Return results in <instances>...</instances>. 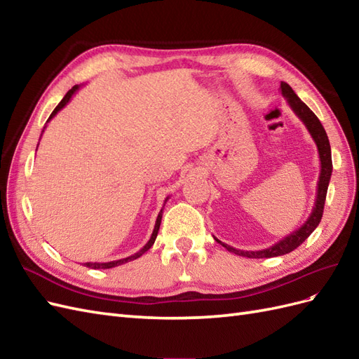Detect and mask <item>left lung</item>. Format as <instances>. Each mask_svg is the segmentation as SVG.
I'll list each match as a JSON object with an SVG mask.
<instances>
[{
  "label": "left lung",
  "mask_w": 359,
  "mask_h": 359,
  "mask_svg": "<svg viewBox=\"0 0 359 359\" xmlns=\"http://www.w3.org/2000/svg\"><path fill=\"white\" fill-rule=\"evenodd\" d=\"M280 90H281V95H283L287 100V104L290 106V109L301 119L304 126L307 127L310 136L313 137L314 144H316V147H318L319 160H320V173H319V181H318L316 199H314V206L311 210V214L309 215V219L304 222V224L301 227H298V229L290 232L287 236L281 238L278 243H276L274 245H271L268 248L257 250V252H245V250H238V248L227 245L215 238L217 243H220L226 250H229L231 253H235L238 256L262 259V257H276V256L290 253L298 245H301L304 241L307 240V238L313 233V231L316 229L322 220L325 199H327V191H328L331 173H332V158H331L330 140H328L327 132H325L323 126L319 121V118L310 111V107L306 103L301 102V99L295 94V91H293L286 82L280 83Z\"/></svg>",
  "instance_id": "left-lung-1"
}]
</instances>
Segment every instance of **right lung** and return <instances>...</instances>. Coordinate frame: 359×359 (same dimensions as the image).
Returning a JSON list of instances; mask_svg holds the SVG:
<instances>
[{
	"label": "right lung",
	"instance_id": "right-lung-1",
	"mask_svg": "<svg viewBox=\"0 0 359 359\" xmlns=\"http://www.w3.org/2000/svg\"><path fill=\"white\" fill-rule=\"evenodd\" d=\"M82 85H74L72 90H69V93L64 95V99L58 103V106L55 107V109H53V112L50 114V116H49V119L46 123H49L50 119L55 116L64 106H66L70 100H72V97L76 94V91H78L79 88H81ZM43 133V132H41ZM168 199H169V196L165 199V203L168 202ZM165 203H163V206H165ZM161 215H163V208L160 210V212H158V215H157V220H156V226H154V231H153V233H151V238L148 240V243L139 250L137 253H135V255H132V256H128V257H124V259H118V260H111V262H86V264H83L85 266H88V268H93V269H109V268H114V266H119V265H123V264H127V262H130V260H135V259H137V257H140L142 256L145 252H148V250L153 247V244H154V241H156V238H157V233H158V229H160V223H161Z\"/></svg>",
	"mask_w": 359,
	"mask_h": 359
}]
</instances>
